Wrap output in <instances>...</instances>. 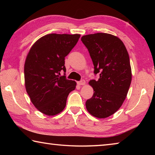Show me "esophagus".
I'll use <instances>...</instances> for the list:
<instances>
[{"label":"esophagus","mask_w":155,"mask_h":155,"mask_svg":"<svg viewBox=\"0 0 155 155\" xmlns=\"http://www.w3.org/2000/svg\"><path fill=\"white\" fill-rule=\"evenodd\" d=\"M78 84L79 85H84L85 84V80H81L79 82H78Z\"/></svg>","instance_id":"1"}]
</instances>
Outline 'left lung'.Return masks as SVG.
<instances>
[{"label":"left lung","mask_w":155,"mask_h":155,"mask_svg":"<svg viewBox=\"0 0 155 155\" xmlns=\"http://www.w3.org/2000/svg\"><path fill=\"white\" fill-rule=\"evenodd\" d=\"M81 41L88 49L98 81L91 80L94 94L85 103L90 114L106 118L115 114L124 103L129 90L132 73L124 43L117 37L97 33L83 35Z\"/></svg>","instance_id":"left-lung-1"}]
</instances>
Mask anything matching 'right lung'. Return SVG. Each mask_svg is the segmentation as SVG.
I'll return each instance as SVG.
<instances>
[{
  "label": "right lung",
  "instance_id": "add662e5",
  "mask_svg": "<svg viewBox=\"0 0 155 155\" xmlns=\"http://www.w3.org/2000/svg\"><path fill=\"white\" fill-rule=\"evenodd\" d=\"M79 34H48L31 46L25 64V87L31 101L42 114L61 113L77 83L60 76L65 72V57L78 42Z\"/></svg>",
  "mask_w": 155,
  "mask_h": 155
}]
</instances>
